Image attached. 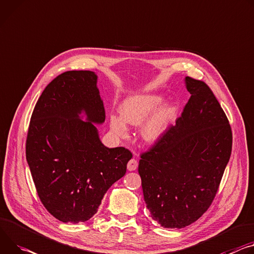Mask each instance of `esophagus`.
Returning <instances> with one entry per match:
<instances>
[{
  "label": "esophagus",
  "mask_w": 254,
  "mask_h": 254,
  "mask_svg": "<svg viewBox=\"0 0 254 254\" xmlns=\"http://www.w3.org/2000/svg\"><path fill=\"white\" fill-rule=\"evenodd\" d=\"M137 161L135 160V159H130L129 161H128V163H127V169L129 170V171H133V170H135L136 169V167H137Z\"/></svg>",
  "instance_id": "1"
}]
</instances>
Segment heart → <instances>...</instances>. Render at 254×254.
I'll return each instance as SVG.
<instances>
[{"instance_id": "obj_1", "label": "heart", "mask_w": 254, "mask_h": 254, "mask_svg": "<svg viewBox=\"0 0 254 254\" xmlns=\"http://www.w3.org/2000/svg\"><path fill=\"white\" fill-rule=\"evenodd\" d=\"M161 100L162 97L154 94L128 97L120 106L121 117L115 114L110 117L111 129L118 135L125 136L127 133V125L139 126L143 122L140 128L143 140L147 143L156 142L166 130L173 113V107L167 104L153 110ZM152 110L154 111L153 113Z\"/></svg>"}]
</instances>
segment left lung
Instances as JSON below:
<instances>
[{
  "instance_id": "1",
  "label": "left lung",
  "mask_w": 254,
  "mask_h": 254,
  "mask_svg": "<svg viewBox=\"0 0 254 254\" xmlns=\"http://www.w3.org/2000/svg\"><path fill=\"white\" fill-rule=\"evenodd\" d=\"M191 94L175 126L141 154L147 209L164 228H184L212 204L232 151V130L213 91L186 78Z\"/></svg>"
}]
</instances>
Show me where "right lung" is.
I'll return each instance as SVG.
<instances>
[{
    "instance_id": "1",
    "label": "right lung",
    "mask_w": 254,
    "mask_h": 254,
    "mask_svg": "<svg viewBox=\"0 0 254 254\" xmlns=\"http://www.w3.org/2000/svg\"><path fill=\"white\" fill-rule=\"evenodd\" d=\"M84 112L86 122L79 119ZM105 110L91 71H67L55 78L37 100L26 140V159L37 194L56 219L88 221L112 184L127 172L132 154L107 148L94 124Z\"/></svg>"
}]
</instances>
